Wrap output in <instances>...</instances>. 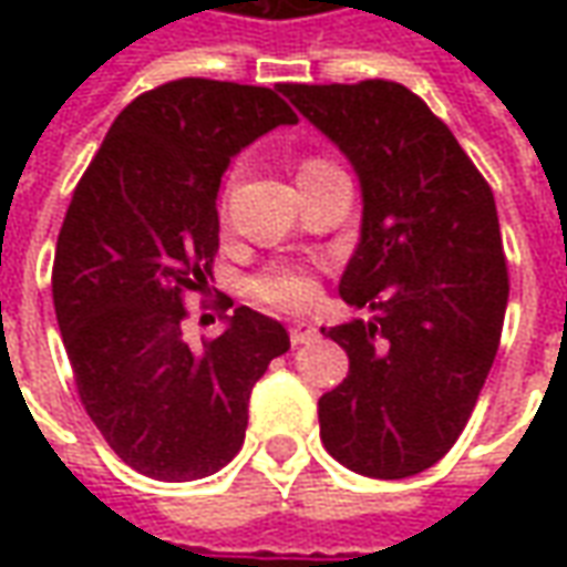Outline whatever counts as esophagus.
<instances>
[{
  "label": "esophagus",
  "mask_w": 567,
  "mask_h": 567,
  "mask_svg": "<svg viewBox=\"0 0 567 567\" xmlns=\"http://www.w3.org/2000/svg\"><path fill=\"white\" fill-rule=\"evenodd\" d=\"M288 333H291V343L303 346V343H312V340L319 337V328H316L309 319H291Z\"/></svg>",
  "instance_id": "esophagus-1"
}]
</instances>
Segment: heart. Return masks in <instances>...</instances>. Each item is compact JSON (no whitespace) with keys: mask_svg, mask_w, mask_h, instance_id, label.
<instances>
[{"mask_svg":"<svg viewBox=\"0 0 567 567\" xmlns=\"http://www.w3.org/2000/svg\"><path fill=\"white\" fill-rule=\"evenodd\" d=\"M321 166H331V163L307 161L300 173L321 169ZM251 295L264 303H272V307H300V303H309L316 297V279H312V272L297 267V264H279V267L260 272L251 282Z\"/></svg>","mask_w":567,"mask_h":567,"instance_id":"1","label":"heart"}]
</instances>
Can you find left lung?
I'll return each mask as SVG.
<instances>
[{
  "instance_id": "left-lung-1",
  "label": "left lung",
  "mask_w": 567,
  "mask_h": 567,
  "mask_svg": "<svg viewBox=\"0 0 567 567\" xmlns=\"http://www.w3.org/2000/svg\"><path fill=\"white\" fill-rule=\"evenodd\" d=\"M279 91L361 185V236L340 297L370 319L321 328L349 355V377L319 401L321 443L355 474H422L458 440L498 352L511 285L495 197L404 84Z\"/></svg>"
}]
</instances>
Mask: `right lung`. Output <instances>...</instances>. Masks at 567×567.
<instances>
[{"label":"right lung","instance_id":"obj_1","mask_svg":"<svg viewBox=\"0 0 567 567\" xmlns=\"http://www.w3.org/2000/svg\"><path fill=\"white\" fill-rule=\"evenodd\" d=\"M297 115L270 87L182 79L136 96L81 175L56 239V324L81 404L133 471L190 483L234 458L248 398L288 331L239 307L190 349L185 295L218 251V187L230 157Z\"/></svg>","mask_w":567,"mask_h":567}]
</instances>
